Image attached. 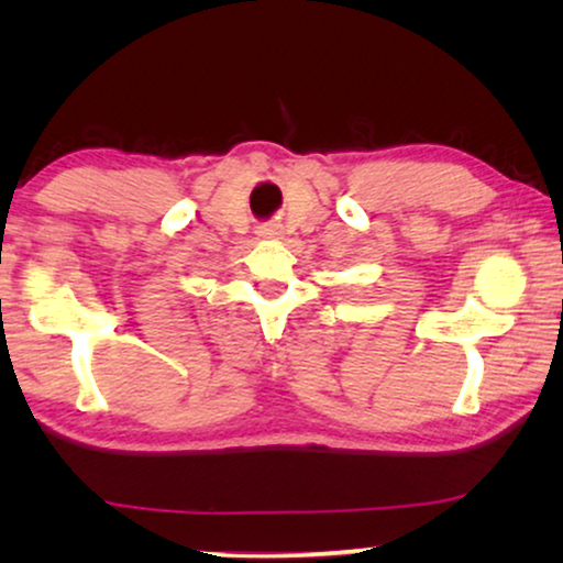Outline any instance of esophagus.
I'll use <instances>...</instances> for the list:
<instances>
[{
    "mask_svg": "<svg viewBox=\"0 0 563 563\" xmlns=\"http://www.w3.org/2000/svg\"><path fill=\"white\" fill-rule=\"evenodd\" d=\"M258 233H261V235H264V238H274V235H279V230H276L274 225H266V228H261V230H258Z\"/></svg>",
    "mask_w": 563,
    "mask_h": 563,
    "instance_id": "1",
    "label": "esophagus"
}]
</instances>
